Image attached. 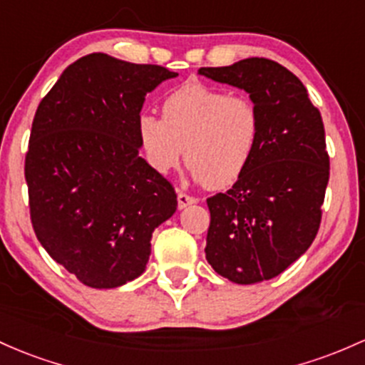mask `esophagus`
I'll return each mask as SVG.
<instances>
[{"mask_svg": "<svg viewBox=\"0 0 365 365\" xmlns=\"http://www.w3.org/2000/svg\"><path fill=\"white\" fill-rule=\"evenodd\" d=\"M191 203H197V198L191 197V195L184 193V191H178V205L179 209H184V207L191 205Z\"/></svg>", "mask_w": 365, "mask_h": 365, "instance_id": "34e87169", "label": "esophagus"}]
</instances>
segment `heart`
<instances>
[{"instance_id": "heart-1", "label": "heart", "mask_w": 365, "mask_h": 365, "mask_svg": "<svg viewBox=\"0 0 365 365\" xmlns=\"http://www.w3.org/2000/svg\"><path fill=\"white\" fill-rule=\"evenodd\" d=\"M140 148L153 170L167 174L181 163L212 190L242 178L256 155L261 113L247 96L186 83L162 104V118L143 113L137 118Z\"/></svg>"}]
</instances>
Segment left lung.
<instances>
[{
  "mask_svg": "<svg viewBox=\"0 0 365 365\" xmlns=\"http://www.w3.org/2000/svg\"><path fill=\"white\" fill-rule=\"evenodd\" d=\"M198 73L245 90L261 113L250 165L231 190L207 198L205 257L235 284L269 280L299 259L319 233L329 182L322 116L299 78L269 58Z\"/></svg>",
  "mask_w": 365,
  "mask_h": 365,
  "instance_id": "8db88e82",
  "label": "left lung"
}]
</instances>
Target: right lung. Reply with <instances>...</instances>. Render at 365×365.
Masks as SVG:
<instances>
[{
    "mask_svg": "<svg viewBox=\"0 0 365 365\" xmlns=\"http://www.w3.org/2000/svg\"><path fill=\"white\" fill-rule=\"evenodd\" d=\"M178 73L90 53L41 99L26 153L34 233L81 284L113 289L146 269L151 235L178 209L172 184L139 156L144 97Z\"/></svg>",
    "mask_w": 365,
    "mask_h": 365,
    "instance_id": "right-lung-1",
    "label": "right lung"
}]
</instances>
